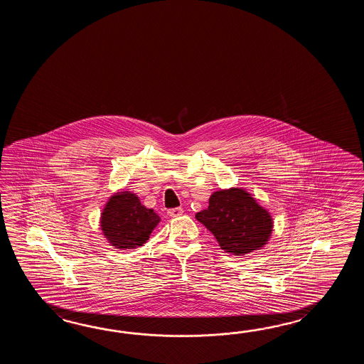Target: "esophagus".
<instances>
[{
    "mask_svg": "<svg viewBox=\"0 0 364 364\" xmlns=\"http://www.w3.org/2000/svg\"><path fill=\"white\" fill-rule=\"evenodd\" d=\"M183 213V209L178 207V208H171L168 210V215L171 217H178Z\"/></svg>",
    "mask_w": 364,
    "mask_h": 364,
    "instance_id": "obj_1",
    "label": "esophagus"
}]
</instances>
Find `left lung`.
Returning <instances> with one entry per match:
<instances>
[{
    "instance_id": "1",
    "label": "left lung",
    "mask_w": 364,
    "mask_h": 364,
    "mask_svg": "<svg viewBox=\"0 0 364 364\" xmlns=\"http://www.w3.org/2000/svg\"><path fill=\"white\" fill-rule=\"evenodd\" d=\"M195 217L215 235L220 247L235 256L260 250L273 229L269 212L237 187L212 193L208 208Z\"/></svg>"
}]
</instances>
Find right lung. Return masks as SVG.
I'll return each instance as SVG.
<instances>
[{
    "instance_id": "1",
    "label": "right lung",
    "mask_w": 364,
    "mask_h": 364,
    "mask_svg": "<svg viewBox=\"0 0 364 364\" xmlns=\"http://www.w3.org/2000/svg\"><path fill=\"white\" fill-rule=\"evenodd\" d=\"M159 223V215L146 208L135 193L121 191L110 196L101 213L100 226L112 246L132 250L143 246Z\"/></svg>"
}]
</instances>
